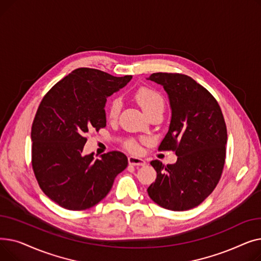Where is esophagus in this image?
<instances>
[{"label":"esophagus","mask_w":261,"mask_h":261,"mask_svg":"<svg viewBox=\"0 0 261 261\" xmlns=\"http://www.w3.org/2000/svg\"><path fill=\"white\" fill-rule=\"evenodd\" d=\"M128 162H129L130 165H133V166H144L146 164V162L143 159L136 158V156H133V155L128 158Z\"/></svg>","instance_id":"1"}]
</instances>
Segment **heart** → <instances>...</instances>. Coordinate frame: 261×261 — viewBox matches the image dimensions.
Instances as JSON below:
<instances>
[{"mask_svg":"<svg viewBox=\"0 0 261 261\" xmlns=\"http://www.w3.org/2000/svg\"><path fill=\"white\" fill-rule=\"evenodd\" d=\"M134 99L146 113V115L153 111H158V110H164V99L162 97V95L153 89L146 87L139 89L134 94ZM120 109L121 101L119 99H113L110 101L107 109L108 117L112 120L116 119L120 112ZM127 148L133 152L139 151V145L134 142L128 143Z\"/></svg>","mask_w":261,"mask_h":261,"instance_id":"1","label":"heart"}]
</instances>
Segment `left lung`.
<instances>
[{
    "label": "left lung",
    "mask_w": 261,
    "mask_h": 261,
    "mask_svg": "<svg viewBox=\"0 0 261 261\" xmlns=\"http://www.w3.org/2000/svg\"><path fill=\"white\" fill-rule=\"evenodd\" d=\"M148 80L166 91L171 109L169 129L159 149L175 151L177 160L151 165L156 180L147 189L161 207L174 212L194 208L217 186L224 167L227 132L214 96L183 74L153 73Z\"/></svg>",
    "instance_id": "left-lung-1"
}]
</instances>
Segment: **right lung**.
<instances>
[{
	"mask_svg": "<svg viewBox=\"0 0 261 261\" xmlns=\"http://www.w3.org/2000/svg\"><path fill=\"white\" fill-rule=\"evenodd\" d=\"M132 79L89 67L76 68L44 96L32 127V164L43 193L61 207L84 211L99 203L127 156L112 151L95 160L82 153L86 135L106 127L107 98Z\"/></svg>",
	"mask_w": 261,
	"mask_h": 261,
	"instance_id": "obj_1",
	"label": "right lung"
}]
</instances>
